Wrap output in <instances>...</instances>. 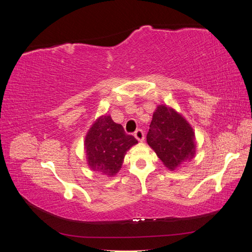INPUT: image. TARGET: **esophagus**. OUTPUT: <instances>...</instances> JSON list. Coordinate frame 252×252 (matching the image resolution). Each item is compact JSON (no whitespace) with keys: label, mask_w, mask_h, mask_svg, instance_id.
Returning <instances> with one entry per match:
<instances>
[{"label":"esophagus","mask_w":252,"mask_h":252,"mask_svg":"<svg viewBox=\"0 0 252 252\" xmlns=\"http://www.w3.org/2000/svg\"><path fill=\"white\" fill-rule=\"evenodd\" d=\"M134 136H135V139L140 141V142H143L144 139H145L144 138V132H143V130H141V129H138V130L134 132Z\"/></svg>","instance_id":"34e87169"}]
</instances>
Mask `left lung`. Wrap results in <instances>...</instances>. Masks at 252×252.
<instances>
[{
  "mask_svg": "<svg viewBox=\"0 0 252 252\" xmlns=\"http://www.w3.org/2000/svg\"><path fill=\"white\" fill-rule=\"evenodd\" d=\"M149 127L147 143L168 169H177L194 157L193 129L173 108L158 105Z\"/></svg>",
  "mask_w": 252,
  "mask_h": 252,
  "instance_id": "1",
  "label": "left lung"
}]
</instances>
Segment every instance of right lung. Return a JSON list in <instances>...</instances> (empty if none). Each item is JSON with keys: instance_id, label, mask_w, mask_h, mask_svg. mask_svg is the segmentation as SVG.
<instances>
[{"instance_id": "right-lung-1", "label": "right lung", "mask_w": 252, "mask_h": 252, "mask_svg": "<svg viewBox=\"0 0 252 252\" xmlns=\"http://www.w3.org/2000/svg\"><path fill=\"white\" fill-rule=\"evenodd\" d=\"M135 144L134 136L127 134L110 116L100 117L90 127L84 143L89 168L113 177L121 169L126 152Z\"/></svg>"}]
</instances>
